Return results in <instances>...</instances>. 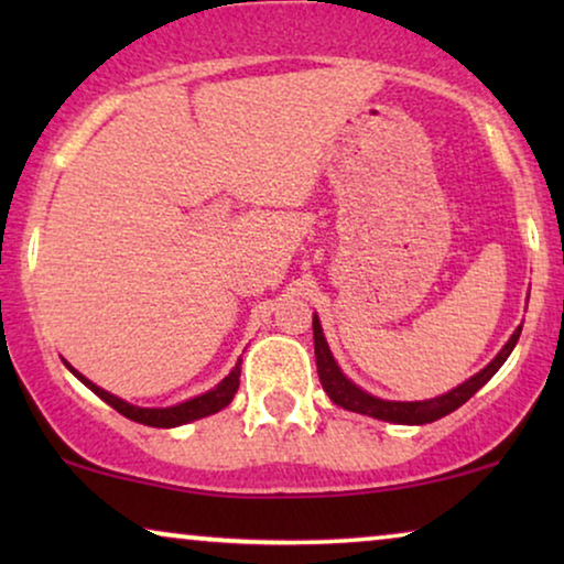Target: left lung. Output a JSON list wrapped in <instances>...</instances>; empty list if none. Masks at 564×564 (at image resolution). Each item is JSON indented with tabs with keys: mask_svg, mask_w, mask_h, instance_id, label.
Returning <instances> with one entry per match:
<instances>
[{
	"mask_svg": "<svg viewBox=\"0 0 564 564\" xmlns=\"http://www.w3.org/2000/svg\"><path fill=\"white\" fill-rule=\"evenodd\" d=\"M521 336V326L513 330V336L508 338V344L496 354V359L490 361L488 367L480 369L475 377H469L467 382H462L459 388H454L444 395L431 398V400H415V403H395V400H382L375 398L357 388L349 377H346L341 369H338L334 354H330L326 336H323L321 321L318 315H313V341H315V365H318V377L323 390L328 392V398L334 400L336 405H341L344 411H354L361 415H372L377 421H390V423H408V426H421V423H431L444 419L452 411H457L459 405H465L469 398L475 395L477 390L482 388L485 382L490 380L492 375L503 367V361L508 359V354L513 351L516 341Z\"/></svg>",
	"mask_w": 564,
	"mask_h": 564,
	"instance_id": "1",
	"label": "left lung"
}]
</instances>
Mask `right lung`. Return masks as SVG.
I'll return each mask as SVG.
<instances>
[{
  "label": "right lung",
  "mask_w": 564,
  "mask_h": 564,
  "mask_svg": "<svg viewBox=\"0 0 564 564\" xmlns=\"http://www.w3.org/2000/svg\"><path fill=\"white\" fill-rule=\"evenodd\" d=\"M66 367L72 369V372L79 377V380L87 384V388L95 392V395L102 398L107 405H112L115 411L122 413L130 421L143 423V426H153V429H174V426H182V423L205 419V415H213V413L223 411V408H226L230 400H234L236 390H238V377H241V361H238V365L234 367V372H230L226 380L218 384V388L207 390L205 395L184 400V403L172 405V408H138V405L126 403V400L115 398L112 392L97 388V384L89 382L82 372H76V369L68 365V361H66Z\"/></svg>",
  "instance_id": "right-lung-1"
}]
</instances>
